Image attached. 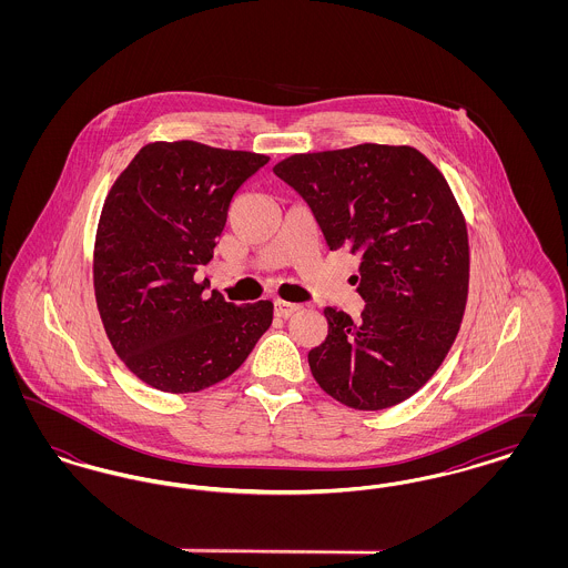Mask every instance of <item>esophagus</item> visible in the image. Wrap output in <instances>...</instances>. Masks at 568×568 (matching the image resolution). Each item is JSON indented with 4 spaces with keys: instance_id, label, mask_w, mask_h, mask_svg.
Segmentation results:
<instances>
[{
    "instance_id": "1",
    "label": "esophagus",
    "mask_w": 568,
    "mask_h": 568,
    "mask_svg": "<svg viewBox=\"0 0 568 568\" xmlns=\"http://www.w3.org/2000/svg\"><path fill=\"white\" fill-rule=\"evenodd\" d=\"M296 311H300V304H294V302H285V300H274V313L278 315V317H292Z\"/></svg>"
}]
</instances>
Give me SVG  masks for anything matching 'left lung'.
<instances>
[{"mask_svg": "<svg viewBox=\"0 0 568 568\" xmlns=\"http://www.w3.org/2000/svg\"><path fill=\"white\" fill-rule=\"evenodd\" d=\"M272 170L308 204L329 251L359 255L362 320L325 306L313 377L359 410L410 398L452 349L468 296V234L445 176L417 149L387 144L302 153Z\"/></svg>", "mask_w": 568, "mask_h": 568, "instance_id": "1", "label": "left lung"}]
</instances>
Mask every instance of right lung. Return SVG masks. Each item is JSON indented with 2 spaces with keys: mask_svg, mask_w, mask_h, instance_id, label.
I'll use <instances>...</instances> for the list:
<instances>
[{
  "mask_svg": "<svg viewBox=\"0 0 568 568\" xmlns=\"http://www.w3.org/2000/svg\"><path fill=\"white\" fill-rule=\"evenodd\" d=\"M271 158L200 142L138 151L104 202L93 287L110 345L146 385L187 394L230 377L271 327L272 302L236 306L193 281L234 193Z\"/></svg>",
  "mask_w": 568,
  "mask_h": 568,
  "instance_id": "right-lung-1",
  "label": "right lung"
}]
</instances>
